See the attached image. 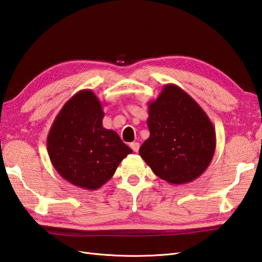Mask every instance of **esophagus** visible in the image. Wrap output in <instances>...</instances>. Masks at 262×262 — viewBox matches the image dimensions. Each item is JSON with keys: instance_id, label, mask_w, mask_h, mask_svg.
<instances>
[{"instance_id": "1", "label": "esophagus", "mask_w": 262, "mask_h": 262, "mask_svg": "<svg viewBox=\"0 0 262 262\" xmlns=\"http://www.w3.org/2000/svg\"><path fill=\"white\" fill-rule=\"evenodd\" d=\"M130 148L135 152H138L139 148H140V144H139V142H132V143H130Z\"/></svg>"}]
</instances>
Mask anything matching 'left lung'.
<instances>
[{
  "label": "left lung",
  "instance_id": "1",
  "mask_svg": "<svg viewBox=\"0 0 262 262\" xmlns=\"http://www.w3.org/2000/svg\"><path fill=\"white\" fill-rule=\"evenodd\" d=\"M150 137L140 156L160 179L184 184L199 178L211 163L215 130L202 107L176 84H165L149 102Z\"/></svg>",
  "mask_w": 262,
  "mask_h": 262
}]
</instances>
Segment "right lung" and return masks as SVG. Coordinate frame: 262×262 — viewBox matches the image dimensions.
I'll return each instance as SVG.
<instances>
[{
	"instance_id": "1",
	"label": "right lung",
	"mask_w": 262,
	"mask_h": 262,
	"mask_svg": "<svg viewBox=\"0 0 262 262\" xmlns=\"http://www.w3.org/2000/svg\"><path fill=\"white\" fill-rule=\"evenodd\" d=\"M104 112L92 90H81L62 106L49 131L50 160L73 186L97 190L109 181L132 150L102 125Z\"/></svg>"
}]
</instances>
